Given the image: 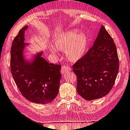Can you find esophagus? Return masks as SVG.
<instances>
[{"label":"esophagus","mask_w":130,"mask_h":130,"mask_svg":"<svg viewBox=\"0 0 130 130\" xmlns=\"http://www.w3.org/2000/svg\"><path fill=\"white\" fill-rule=\"evenodd\" d=\"M71 70V68H70L69 67L67 66H63L62 67L61 70V73L62 74H63L67 72L70 71Z\"/></svg>","instance_id":"esophagus-1"}]
</instances>
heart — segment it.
<instances>
[{
  "label": "heart",
  "mask_w": 130,
  "mask_h": 130,
  "mask_svg": "<svg viewBox=\"0 0 130 130\" xmlns=\"http://www.w3.org/2000/svg\"><path fill=\"white\" fill-rule=\"evenodd\" d=\"M88 45V39L83 33L71 30L58 36L54 42V46L58 50L66 52L67 57L72 62L78 61L84 55ZM53 54H56L55 49H51Z\"/></svg>",
  "instance_id": "b5f03b06"
}]
</instances>
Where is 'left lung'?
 I'll return each instance as SVG.
<instances>
[{
  "instance_id": "obj_1",
  "label": "left lung",
  "mask_w": 130,
  "mask_h": 130,
  "mask_svg": "<svg viewBox=\"0 0 130 130\" xmlns=\"http://www.w3.org/2000/svg\"><path fill=\"white\" fill-rule=\"evenodd\" d=\"M73 68L77 92L85 100L99 99L111 91L119 70V58L113 38L103 25L93 46Z\"/></svg>"
}]
</instances>
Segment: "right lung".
<instances>
[{
    "label": "right lung",
    "mask_w": 130,
    "mask_h": 130,
    "mask_svg": "<svg viewBox=\"0 0 130 130\" xmlns=\"http://www.w3.org/2000/svg\"><path fill=\"white\" fill-rule=\"evenodd\" d=\"M25 26L19 31L11 46V71L21 93L29 101L37 104H48L58 93L61 77L60 65L49 63L37 53L32 61L24 59L23 51L28 43H25Z\"/></svg>",
    "instance_id": "right-lung-1"
}]
</instances>
